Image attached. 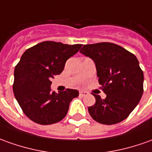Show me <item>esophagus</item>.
<instances>
[{"label":"esophagus","mask_w":152,"mask_h":152,"mask_svg":"<svg viewBox=\"0 0 152 152\" xmlns=\"http://www.w3.org/2000/svg\"><path fill=\"white\" fill-rule=\"evenodd\" d=\"M88 94V93H87L85 91H79V96H81V97H84Z\"/></svg>","instance_id":"esophagus-1"}]
</instances>
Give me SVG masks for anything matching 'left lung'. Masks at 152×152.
<instances>
[{
  "instance_id": "left-lung-1",
  "label": "left lung",
  "mask_w": 152,
  "mask_h": 152,
  "mask_svg": "<svg viewBox=\"0 0 152 152\" xmlns=\"http://www.w3.org/2000/svg\"><path fill=\"white\" fill-rule=\"evenodd\" d=\"M80 53L91 58L105 99L94 94L96 102L88 107L96 122L113 125L125 120L140 102L144 75L137 57L121 46L102 42L84 45Z\"/></svg>"
}]
</instances>
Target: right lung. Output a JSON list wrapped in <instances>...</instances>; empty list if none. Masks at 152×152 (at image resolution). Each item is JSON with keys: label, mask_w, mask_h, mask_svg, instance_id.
Wrapping results in <instances>:
<instances>
[{"label": "right lung", "mask_w": 152, "mask_h": 152, "mask_svg": "<svg viewBox=\"0 0 152 152\" xmlns=\"http://www.w3.org/2000/svg\"><path fill=\"white\" fill-rule=\"evenodd\" d=\"M82 45H64L44 41L26 50L15 69L13 92L23 113L41 125L61 121L68 113L70 102L78 91L51 92L50 79L62 73L66 61L78 52Z\"/></svg>", "instance_id": "1"}]
</instances>
